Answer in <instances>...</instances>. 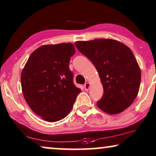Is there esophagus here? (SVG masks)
<instances>
[{"mask_svg": "<svg viewBox=\"0 0 156 156\" xmlns=\"http://www.w3.org/2000/svg\"><path fill=\"white\" fill-rule=\"evenodd\" d=\"M90 86H91V84H90V83H85V85H84V89H85L86 91H88V90L89 89Z\"/></svg>", "mask_w": 156, "mask_h": 156, "instance_id": "34e87169", "label": "esophagus"}]
</instances>
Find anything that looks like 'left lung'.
Returning <instances> with one entry per match:
<instances>
[{
    "label": "left lung",
    "instance_id": "obj_1",
    "mask_svg": "<svg viewBox=\"0 0 156 156\" xmlns=\"http://www.w3.org/2000/svg\"><path fill=\"white\" fill-rule=\"evenodd\" d=\"M75 45L91 60L101 78L104 94L97 107L110 115L124 111L137 96L141 81V70L132 50L108 38L76 41Z\"/></svg>",
    "mask_w": 156,
    "mask_h": 156
}]
</instances>
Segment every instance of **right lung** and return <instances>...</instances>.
Instances as JSON below:
<instances>
[{
    "instance_id": "add662e5",
    "label": "right lung",
    "mask_w": 156,
    "mask_h": 156,
    "mask_svg": "<svg viewBox=\"0 0 156 156\" xmlns=\"http://www.w3.org/2000/svg\"><path fill=\"white\" fill-rule=\"evenodd\" d=\"M75 52L70 43L44 45L31 54L22 71L24 98L45 121L56 122L66 117L81 91L73 83L69 68Z\"/></svg>"
}]
</instances>
